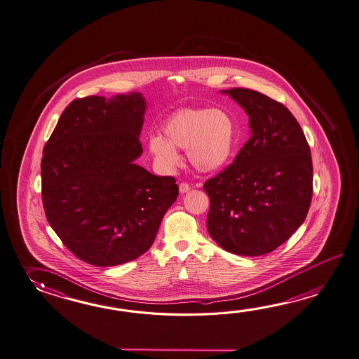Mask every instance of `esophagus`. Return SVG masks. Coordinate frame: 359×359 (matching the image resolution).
Wrapping results in <instances>:
<instances>
[{
	"instance_id": "1",
	"label": "esophagus",
	"mask_w": 359,
	"mask_h": 359,
	"mask_svg": "<svg viewBox=\"0 0 359 359\" xmlns=\"http://www.w3.org/2000/svg\"><path fill=\"white\" fill-rule=\"evenodd\" d=\"M179 191H180L182 194H184V193H187V191H191V185L187 183H182L180 185H179Z\"/></svg>"
}]
</instances>
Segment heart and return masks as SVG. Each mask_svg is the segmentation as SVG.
<instances>
[{"instance_id":"1","label":"heart","mask_w":359,"mask_h":359,"mask_svg":"<svg viewBox=\"0 0 359 359\" xmlns=\"http://www.w3.org/2000/svg\"><path fill=\"white\" fill-rule=\"evenodd\" d=\"M161 135L149 140V151L165 170L180 163L176 149H187L188 160L201 172H215L227 166L238 144L233 116L224 110L184 109L174 112L162 125Z\"/></svg>"}]
</instances>
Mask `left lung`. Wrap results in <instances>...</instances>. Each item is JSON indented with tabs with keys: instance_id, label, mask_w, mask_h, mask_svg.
I'll use <instances>...</instances> for the list:
<instances>
[{
	"instance_id": "1",
	"label": "left lung",
	"mask_w": 359,
	"mask_h": 359,
	"mask_svg": "<svg viewBox=\"0 0 359 359\" xmlns=\"http://www.w3.org/2000/svg\"><path fill=\"white\" fill-rule=\"evenodd\" d=\"M249 116L250 138L234 162L205 182L207 230L239 256L267 255L303 224L313 193L311 149L283 103L248 88L222 90Z\"/></svg>"
}]
</instances>
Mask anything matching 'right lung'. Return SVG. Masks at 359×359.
Returning a JSON list of instances; mask_svg holds the SVG:
<instances>
[{
  "instance_id": "right-lung-1",
  "label": "right lung",
  "mask_w": 359,
  "mask_h": 359,
  "mask_svg": "<svg viewBox=\"0 0 359 359\" xmlns=\"http://www.w3.org/2000/svg\"><path fill=\"white\" fill-rule=\"evenodd\" d=\"M146 107L137 92L74 100L44 146L46 217L87 264L110 267L146 253L179 194L172 176L154 175L134 162L143 152Z\"/></svg>"
}]
</instances>
